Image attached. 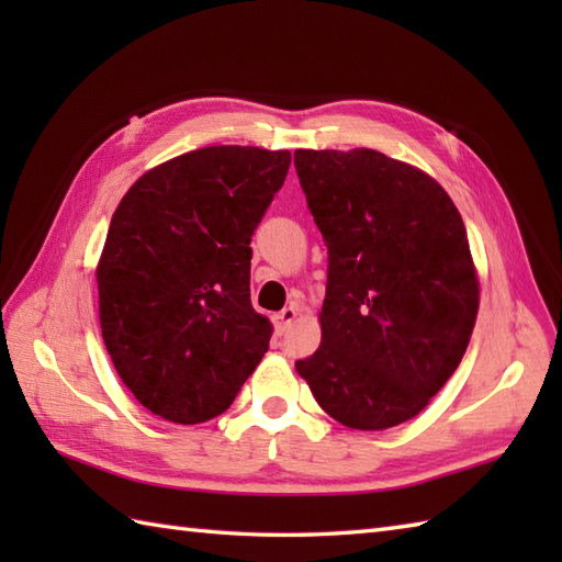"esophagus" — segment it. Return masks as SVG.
<instances>
[{
  "label": "esophagus",
  "mask_w": 562,
  "mask_h": 562,
  "mask_svg": "<svg viewBox=\"0 0 562 562\" xmlns=\"http://www.w3.org/2000/svg\"><path fill=\"white\" fill-rule=\"evenodd\" d=\"M296 316H300V308H296V306H284L282 312H278V314L272 316L274 330H278V333H284V330H288V328L294 324V318H296Z\"/></svg>",
  "instance_id": "1"
}]
</instances>
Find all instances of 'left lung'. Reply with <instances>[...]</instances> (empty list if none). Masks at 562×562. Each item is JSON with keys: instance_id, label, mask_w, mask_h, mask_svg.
Listing matches in <instances>:
<instances>
[{"instance_id": "obj_1", "label": "left lung", "mask_w": 562, "mask_h": 562, "mask_svg": "<svg viewBox=\"0 0 562 562\" xmlns=\"http://www.w3.org/2000/svg\"><path fill=\"white\" fill-rule=\"evenodd\" d=\"M294 166L328 246L321 345L296 372L340 425L396 427L469 348L481 284L463 220L432 176L374 149H296Z\"/></svg>"}]
</instances>
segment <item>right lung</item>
<instances>
[{
	"instance_id": "add662e5",
	"label": "right lung",
	"mask_w": 562,
	"mask_h": 562,
	"mask_svg": "<svg viewBox=\"0 0 562 562\" xmlns=\"http://www.w3.org/2000/svg\"><path fill=\"white\" fill-rule=\"evenodd\" d=\"M290 164L288 149L202 147L142 173L113 212L97 266L103 342L164 420L222 415L268 352L250 236Z\"/></svg>"
}]
</instances>
